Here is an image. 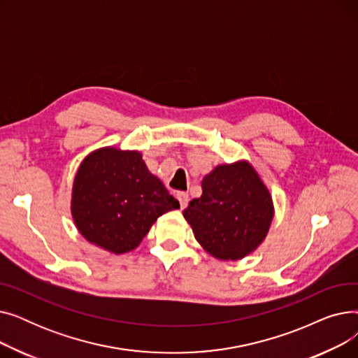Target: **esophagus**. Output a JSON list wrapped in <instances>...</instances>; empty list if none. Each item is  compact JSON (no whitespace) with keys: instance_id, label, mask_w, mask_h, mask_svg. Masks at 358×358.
<instances>
[{"instance_id":"1","label":"esophagus","mask_w":358,"mask_h":358,"mask_svg":"<svg viewBox=\"0 0 358 358\" xmlns=\"http://www.w3.org/2000/svg\"><path fill=\"white\" fill-rule=\"evenodd\" d=\"M177 199H178V201H180V208L181 209H185L187 208V204H189V194L187 193H178L177 194Z\"/></svg>"}]
</instances>
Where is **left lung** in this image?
Wrapping results in <instances>:
<instances>
[{"instance_id":"left-lung-1","label":"left lung","mask_w":358,"mask_h":358,"mask_svg":"<svg viewBox=\"0 0 358 358\" xmlns=\"http://www.w3.org/2000/svg\"><path fill=\"white\" fill-rule=\"evenodd\" d=\"M201 189V196L182 212L201 248L222 261L252 254L274 217L270 190L252 164H220L204 176Z\"/></svg>"}]
</instances>
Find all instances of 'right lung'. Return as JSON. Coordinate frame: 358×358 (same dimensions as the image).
I'll return each instance as SVG.
<instances>
[{
  "label": "right lung",
  "mask_w": 358,
  "mask_h": 358,
  "mask_svg": "<svg viewBox=\"0 0 358 358\" xmlns=\"http://www.w3.org/2000/svg\"><path fill=\"white\" fill-rule=\"evenodd\" d=\"M180 209L139 150L104 146L90 152L75 174L71 215L78 232L111 254L139 247L159 216Z\"/></svg>",
  "instance_id": "1"
}]
</instances>
